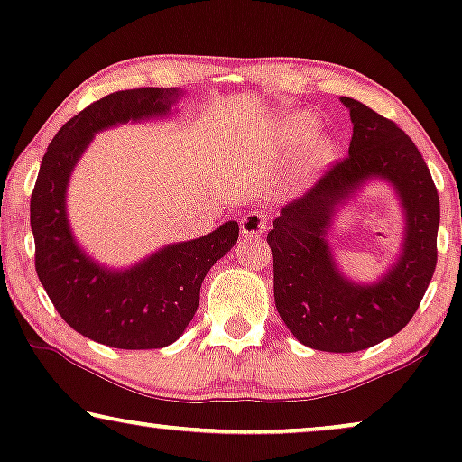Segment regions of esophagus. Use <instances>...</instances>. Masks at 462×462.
I'll use <instances>...</instances> for the list:
<instances>
[{
    "label": "esophagus",
    "mask_w": 462,
    "mask_h": 462,
    "mask_svg": "<svg viewBox=\"0 0 462 462\" xmlns=\"http://www.w3.org/2000/svg\"><path fill=\"white\" fill-rule=\"evenodd\" d=\"M239 229H242L244 237H256L267 229V218L261 212H248L239 220Z\"/></svg>",
    "instance_id": "34e87169"
}]
</instances>
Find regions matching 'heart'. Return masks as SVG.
Returning a JSON list of instances; mask_svg holds the SVG:
<instances>
[{
	"label": "heart",
	"mask_w": 462,
	"mask_h": 462,
	"mask_svg": "<svg viewBox=\"0 0 462 462\" xmlns=\"http://www.w3.org/2000/svg\"><path fill=\"white\" fill-rule=\"evenodd\" d=\"M319 122L311 113L299 111L271 128L250 136L242 147V162L254 170L283 166L290 182H307L326 170L337 157V143L318 134Z\"/></svg>",
	"instance_id": "heart-1"
}]
</instances>
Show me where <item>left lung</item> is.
<instances>
[{"mask_svg":"<svg viewBox=\"0 0 462 462\" xmlns=\"http://www.w3.org/2000/svg\"><path fill=\"white\" fill-rule=\"evenodd\" d=\"M349 109V157L273 220L275 307L296 340L315 351L353 353L387 340L412 319L438 263L439 198L406 132L370 106ZM394 189L404 217L401 250L372 282L346 276L327 239L337 212L368 184Z\"/></svg>","mask_w":462,"mask_h":462,"instance_id":"1","label":"left lung"}]
</instances>
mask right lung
Listing matches in <instances>:
<instances>
[{
  "label": "right lung",
  "mask_w": 462,
  "mask_h": 462,
  "mask_svg": "<svg viewBox=\"0 0 462 462\" xmlns=\"http://www.w3.org/2000/svg\"><path fill=\"white\" fill-rule=\"evenodd\" d=\"M180 88L113 92L56 132L31 195L35 271L60 318L86 338L116 349H162L180 338L199 305L208 271L237 244L226 220L204 237L168 244L130 267H109L88 254L67 212L69 180L94 136L122 124L168 119Z\"/></svg>",
  "instance_id": "right-lung-1"
}]
</instances>
